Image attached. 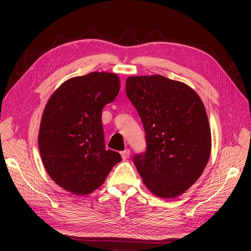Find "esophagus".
Masks as SVG:
<instances>
[{
    "label": "esophagus",
    "instance_id": "34e87169",
    "mask_svg": "<svg viewBox=\"0 0 251 251\" xmlns=\"http://www.w3.org/2000/svg\"><path fill=\"white\" fill-rule=\"evenodd\" d=\"M130 153H131V151L128 150V149H126V150L121 151V157H123L124 160H126V159H127L128 157H130Z\"/></svg>",
    "mask_w": 251,
    "mask_h": 251
}]
</instances>
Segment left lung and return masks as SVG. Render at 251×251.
<instances>
[{"label": "left lung", "instance_id": "left-lung-1", "mask_svg": "<svg viewBox=\"0 0 251 251\" xmlns=\"http://www.w3.org/2000/svg\"><path fill=\"white\" fill-rule=\"evenodd\" d=\"M126 92L146 132V151L133 157L136 169L155 196L176 198L200 178L210 156L204 104L191 87L161 75L127 77Z\"/></svg>", "mask_w": 251, "mask_h": 251}]
</instances>
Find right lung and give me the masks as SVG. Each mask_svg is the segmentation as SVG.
<instances>
[{
	"instance_id": "right-lung-1",
	"label": "right lung",
	"mask_w": 251,
	"mask_h": 251,
	"mask_svg": "<svg viewBox=\"0 0 251 251\" xmlns=\"http://www.w3.org/2000/svg\"><path fill=\"white\" fill-rule=\"evenodd\" d=\"M120 89L116 74L92 72L68 79L48 100L39 133L45 169L65 191L83 196L94 192L113 166L117 151L105 149L102 108Z\"/></svg>"
}]
</instances>
